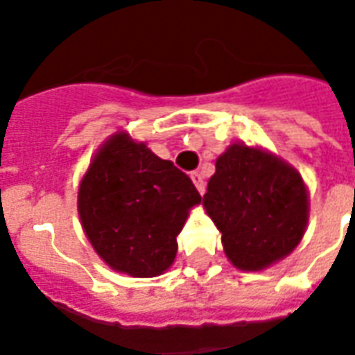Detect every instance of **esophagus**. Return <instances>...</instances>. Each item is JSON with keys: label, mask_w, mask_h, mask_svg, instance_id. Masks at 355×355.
<instances>
[{"label": "esophagus", "mask_w": 355, "mask_h": 355, "mask_svg": "<svg viewBox=\"0 0 355 355\" xmlns=\"http://www.w3.org/2000/svg\"><path fill=\"white\" fill-rule=\"evenodd\" d=\"M192 180H193V184H196V188H198V192L203 196V193H205V180H203V175H201L200 171H193Z\"/></svg>", "instance_id": "34e87169"}]
</instances>
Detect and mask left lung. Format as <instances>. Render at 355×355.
Here are the masks:
<instances>
[{
  "instance_id": "8db88e82",
  "label": "left lung",
  "mask_w": 355,
  "mask_h": 355,
  "mask_svg": "<svg viewBox=\"0 0 355 355\" xmlns=\"http://www.w3.org/2000/svg\"><path fill=\"white\" fill-rule=\"evenodd\" d=\"M203 205L223 232L226 257L241 270H262L287 257L308 223L300 175L245 144H234L216 159Z\"/></svg>"
}]
</instances>
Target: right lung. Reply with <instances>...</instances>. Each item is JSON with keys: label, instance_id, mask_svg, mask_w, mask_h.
I'll list each match as a JSON object with an SVG mask.
<instances>
[{"label": "right lung", "instance_id": "add662e5", "mask_svg": "<svg viewBox=\"0 0 355 355\" xmlns=\"http://www.w3.org/2000/svg\"><path fill=\"white\" fill-rule=\"evenodd\" d=\"M200 201L186 173L125 132L98 150L78 193L81 224L94 251L135 277H154L173 264L188 209Z\"/></svg>", "mask_w": 355, "mask_h": 355}]
</instances>
